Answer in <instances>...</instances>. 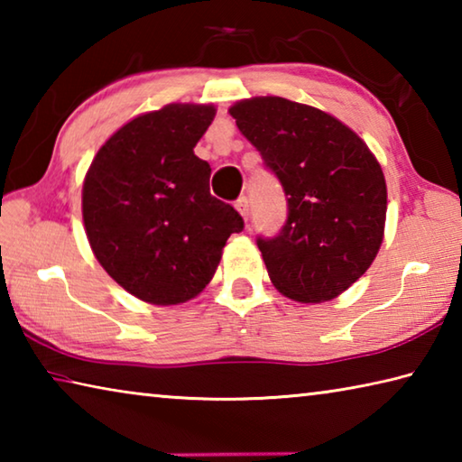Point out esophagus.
Returning <instances> with one entry per match:
<instances>
[{
	"instance_id": "34e87169",
	"label": "esophagus",
	"mask_w": 462,
	"mask_h": 462,
	"mask_svg": "<svg viewBox=\"0 0 462 462\" xmlns=\"http://www.w3.org/2000/svg\"><path fill=\"white\" fill-rule=\"evenodd\" d=\"M234 206H236L240 216L245 217V220H248V199L245 198V195H242V198H238L236 203H234Z\"/></svg>"
}]
</instances>
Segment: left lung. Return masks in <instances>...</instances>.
Masks as SVG:
<instances>
[{"mask_svg":"<svg viewBox=\"0 0 462 462\" xmlns=\"http://www.w3.org/2000/svg\"><path fill=\"white\" fill-rule=\"evenodd\" d=\"M230 116L287 198L283 228L256 236L273 285L303 303L340 295L383 242L387 187L377 159L353 130L311 106L253 97Z\"/></svg>","mask_w":462,"mask_h":462,"instance_id":"1","label":"left lung"}]
</instances>
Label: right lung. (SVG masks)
Returning a JSON list of instances; mask_svg holds the SVG:
<instances>
[{
    "label": "right lung",
    "instance_id": "obj_1",
    "mask_svg": "<svg viewBox=\"0 0 462 462\" xmlns=\"http://www.w3.org/2000/svg\"><path fill=\"white\" fill-rule=\"evenodd\" d=\"M212 106L171 104L138 116L99 148L83 183L93 254L138 300L175 306L214 277L245 220L209 193L212 167L193 154Z\"/></svg>",
    "mask_w": 462,
    "mask_h": 462
}]
</instances>
